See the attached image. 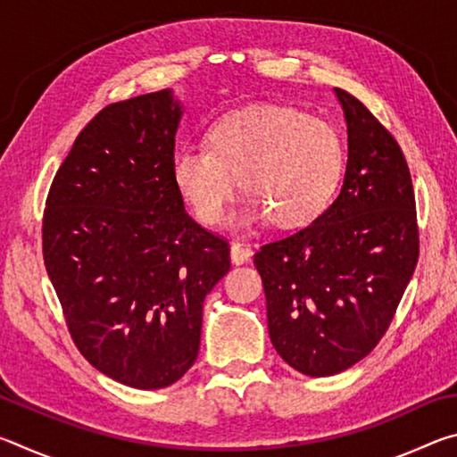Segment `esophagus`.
<instances>
[{
    "mask_svg": "<svg viewBox=\"0 0 457 457\" xmlns=\"http://www.w3.org/2000/svg\"><path fill=\"white\" fill-rule=\"evenodd\" d=\"M252 256V250L247 245H242V244H231L229 247V258L234 264H245L247 260H250Z\"/></svg>",
    "mask_w": 457,
    "mask_h": 457,
    "instance_id": "1",
    "label": "esophagus"
}]
</instances>
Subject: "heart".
Wrapping results in <instances>:
<instances>
[{
	"mask_svg": "<svg viewBox=\"0 0 457 457\" xmlns=\"http://www.w3.org/2000/svg\"><path fill=\"white\" fill-rule=\"evenodd\" d=\"M207 149H181L173 181L195 218L215 226L239 185L237 226L300 228L327 210L345 171V141L328 120L286 106L229 112L207 129Z\"/></svg>",
	"mask_w": 457,
	"mask_h": 457,
	"instance_id": "1",
	"label": "heart"
}]
</instances>
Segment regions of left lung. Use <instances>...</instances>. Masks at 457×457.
<instances>
[{
    "label": "left lung",
    "instance_id": "8db88e82",
    "mask_svg": "<svg viewBox=\"0 0 457 457\" xmlns=\"http://www.w3.org/2000/svg\"><path fill=\"white\" fill-rule=\"evenodd\" d=\"M335 92L349 133L343 189L311 226L253 256L274 349L308 377L337 375L375 349L420 258L403 151L359 98Z\"/></svg>",
    "mask_w": 457,
    "mask_h": 457
}]
</instances>
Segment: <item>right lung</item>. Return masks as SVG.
I'll use <instances>...</instances> for the list:
<instances>
[{"mask_svg":"<svg viewBox=\"0 0 457 457\" xmlns=\"http://www.w3.org/2000/svg\"><path fill=\"white\" fill-rule=\"evenodd\" d=\"M181 106L165 88L103 108L46 199L44 264L76 349L135 389H163L199 353L204 300L229 245L185 212L173 181Z\"/></svg>","mask_w":457,"mask_h":457,"instance_id":"1","label":"right lung"}]
</instances>
